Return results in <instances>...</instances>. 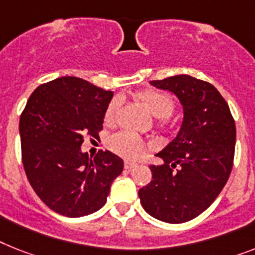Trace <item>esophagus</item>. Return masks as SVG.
<instances>
[{"mask_svg":"<svg viewBox=\"0 0 255 255\" xmlns=\"http://www.w3.org/2000/svg\"><path fill=\"white\" fill-rule=\"evenodd\" d=\"M134 167H135V164H134V163H130V161H125V169L126 170H131Z\"/></svg>","mask_w":255,"mask_h":255,"instance_id":"34e87169","label":"esophagus"}]
</instances>
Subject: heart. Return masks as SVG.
<instances>
[{"label": "heart", "mask_w": 255, "mask_h": 255, "mask_svg": "<svg viewBox=\"0 0 255 255\" xmlns=\"http://www.w3.org/2000/svg\"><path fill=\"white\" fill-rule=\"evenodd\" d=\"M140 102L146 107L147 111L156 119H168L174 109L173 99L169 95L157 90H146L138 95ZM120 107V99H113L109 103L105 111V121L112 123L116 119ZM109 147L113 152L128 160H138L146 152V143L139 136L129 131H123L116 134L109 140Z\"/></svg>", "instance_id": "1"}]
</instances>
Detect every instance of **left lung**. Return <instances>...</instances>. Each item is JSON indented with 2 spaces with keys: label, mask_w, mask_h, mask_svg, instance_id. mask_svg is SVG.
I'll use <instances>...</instances> for the list:
<instances>
[{
  "label": "left lung",
  "mask_w": 255,
  "mask_h": 255,
  "mask_svg": "<svg viewBox=\"0 0 255 255\" xmlns=\"http://www.w3.org/2000/svg\"><path fill=\"white\" fill-rule=\"evenodd\" d=\"M151 86L173 92L184 119L177 135L156 153L152 180L138 195L157 220L180 224L197 218L216 199L233 165L236 125L220 92L190 75H174Z\"/></svg>",
  "instance_id": "1"
}]
</instances>
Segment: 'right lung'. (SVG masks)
Instances as JSON below:
<instances>
[{
    "instance_id": "right-lung-1",
    "label": "right lung",
    "mask_w": 255,
    "mask_h": 255,
    "mask_svg": "<svg viewBox=\"0 0 255 255\" xmlns=\"http://www.w3.org/2000/svg\"><path fill=\"white\" fill-rule=\"evenodd\" d=\"M112 91L77 77L40 85L19 120L22 160L39 198L54 212L81 218L105 205L124 160L111 151L82 152L83 135L99 138Z\"/></svg>"
}]
</instances>
